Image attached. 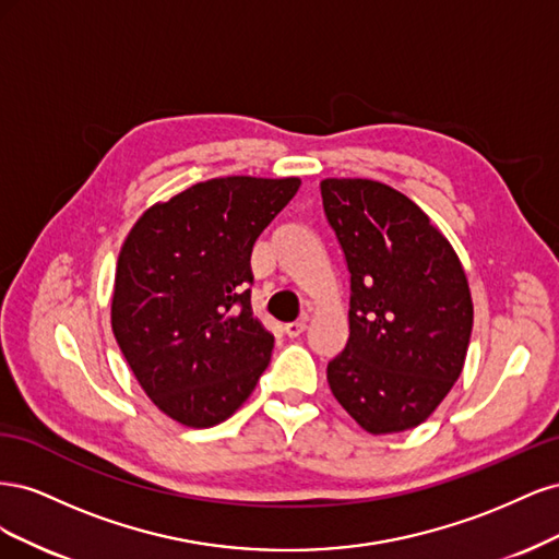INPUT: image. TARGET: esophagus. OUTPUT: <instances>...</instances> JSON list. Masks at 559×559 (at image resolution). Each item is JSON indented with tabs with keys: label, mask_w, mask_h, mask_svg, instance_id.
Returning a JSON list of instances; mask_svg holds the SVG:
<instances>
[{
	"label": "esophagus",
	"mask_w": 559,
	"mask_h": 559,
	"mask_svg": "<svg viewBox=\"0 0 559 559\" xmlns=\"http://www.w3.org/2000/svg\"><path fill=\"white\" fill-rule=\"evenodd\" d=\"M306 319H298V321H292V324H284V333L289 337H298L302 331H306Z\"/></svg>",
	"instance_id": "esophagus-1"
}]
</instances>
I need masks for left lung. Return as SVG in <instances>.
<instances>
[{
	"label": "left lung",
	"mask_w": 559,
	"mask_h": 559,
	"mask_svg": "<svg viewBox=\"0 0 559 559\" xmlns=\"http://www.w3.org/2000/svg\"><path fill=\"white\" fill-rule=\"evenodd\" d=\"M321 200L349 270V337L329 361V386L364 431L413 429L466 361L473 300L462 261L392 186L331 177Z\"/></svg>",
	"instance_id": "1"
}]
</instances>
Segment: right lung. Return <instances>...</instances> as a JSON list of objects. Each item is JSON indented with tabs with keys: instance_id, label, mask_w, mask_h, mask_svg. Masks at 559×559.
Here are the masks:
<instances>
[{
	"instance_id": "add662e5",
	"label": "right lung",
	"mask_w": 559,
	"mask_h": 559,
	"mask_svg": "<svg viewBox=\"0 0 559 559\" xmlns=\"http://www.w3.org/2000/svg\"><path fill=\"white\" fill-rule=\"evenodd\" d=\"M298 177H218L151 205L118 253L111 331L156 408L207 429L249 399L275 337L251 314V249Z\"/></svg>"
}]
</instances>
